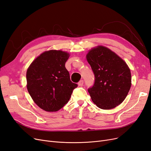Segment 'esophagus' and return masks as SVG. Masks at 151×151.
<instances>
[{"label": "esophagus", "instance_id": "1", "mask_svg": "<svg viewBox=\"0 0 151 151\" xmlns=\"http://www.w3.org/2000/svg\"><path fill=\"white\" fill-rule=\"evenodd\" d=\"M83 83H84V81H83V80H80L78 83V86H81L83 85Z\"/></svg>", "mask_w": 151, "mask_h": 151}]
</instances>
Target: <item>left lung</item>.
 I'll list each match as a JSON object with an SVG mask.
<instances>
[{
    "label": "left lung",
    "instance_id": "8db88e82",
    "mask_svg": "<svg viewBox=\"0 0 151 151\" xmlns=\"http://www.w3.org/2000/svg\"><path fill=\"white\" fill-rule=\"evenodd\" d=\"M86 58L95 77L88 89L92 101L99 108L111 109L123 102L131 86V73L126 61L109 48L98 45Z\"/></svg>",
    "mask_w": 151,
    "mask_h": 151
}]
</instances>
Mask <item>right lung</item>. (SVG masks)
Listing matches in <instances>:
<instances>
[{"mask_svg": "<svg viewBox=\"0 0 151 151\" xmlns=\"http://www.w3.org/2000/svg\"><path fill=\"white\" fill-rule=\"evenodd\" d=\"M70 56L62 50H48L38 56L27 68V90L34 103L47 112L63 108L77 86L71 81L65 68Z\"/></svg>", "mask_w": 151, "mask_h": 151, "instance_id": "right-lung-1", "label": "right lung"}]
</instances>
